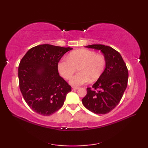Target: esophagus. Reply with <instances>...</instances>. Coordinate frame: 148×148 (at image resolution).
Segmentation results:
<instances>
[{"mask_svg": "<svg viewBox=\"0 0 148 148\" xmlns=\"http://www.w3.org/2000/svg\"><path fill=\"white\" fill-rule=\"evenodd\" d=\"M77 89H79V88L78 87H74V86L72 87V90H76Z\"/></svg>", "mask_w": 148, "mask_h": 148, "instance_id": "obj_1", "label": "esophagus"}]
</instances>
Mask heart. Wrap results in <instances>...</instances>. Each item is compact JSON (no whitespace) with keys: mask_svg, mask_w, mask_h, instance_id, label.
<instances>
[{"mask_svg":"<svg viewBox=\"0 0 148 148\" xmlns=\"http://www.w3.org/2000/svg\"><path fill=\"white\" fill-rule=\"evenodd\" d=\"M106 58L94 51L79 49L71 53L68 58H62L58 63V71L61 76L69 79L78 69V73L72 77L69 83L72 86H80L100 76L106 67Z\"/></svg>","mask_w":148,"mask_h":148,"instance_id":"b5f03b06","label":"heart"}]
</instances>
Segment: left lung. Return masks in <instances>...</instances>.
<instances>
[{"label":"left lung","mask_w":148,"mask_h":148,"mask_svg":"<svg viewBox=\"0 0 148 148\" xmlns=\"http://www.w3.org/2000/svg\"><path fill=\"white\" fill-rule=\"evenodd\" d=\"M86 48L100 50L104 55L106 64L102 74L93 84V89L87 88V94L82 99V103L95 114H107L118 104L127 88V65L119 53L111 47L92 45Z\"/></svg>","instance_id":"obj_1"}]
</instances>
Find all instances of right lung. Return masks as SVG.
Instances as JSON below:
<instances>
[{
    "mask_svg": "<svg viewBox=\"0 0 148 148\" xmlns=\"http://www.w3.org/2000/svg\"><path fill=\"white\" fill-rule=\"evenodd\" d=\"M72 48L50 45L30 49L18 67L20 89L26 103L34 111L49 116L64 105L71 86L60 76L58 63Z\"/></svg>",
    "mask_w": 148,
    "mask_h": 148,
    "instance_id": "obj_1",
    "label": "right lung"
}]
</instances>
